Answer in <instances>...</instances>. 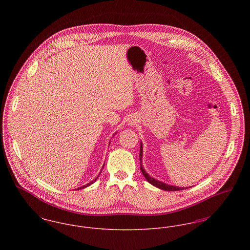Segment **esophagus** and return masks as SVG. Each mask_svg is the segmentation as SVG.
Here are the masks:
<instances>
[{
  "mask_svg": "<svg viewBox=\"0 0 250 250\" xmlns=\"http://www.w3.org/2000/svg\"><path fill=\"white\" fill-rule=\"evenodd\" d=\"M137 123H138V119L136 117H131L130 119L128 120V125L130 126L136 125Z\"/></svg>",
  "mask_w": 250,
  "mask_h": 250,
  "instance_id": "esophagus-1",
  "label": "esophagus"
}]
</instances>
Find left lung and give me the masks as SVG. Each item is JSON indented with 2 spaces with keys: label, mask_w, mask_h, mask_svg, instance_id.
I'll list each match as a JSON object with an SVG mask.
<instances>
[{
  "label": "left lung",
  "mask_w": 250,
  "mask_h": 250,
  "mask_svg": "<svg viewBox=\"0 0 250 250\" xmlns=\"http://www.w3.org/2000/svg\"><path fill=\"white\" fill-rule=\"evenodd\" d=\"M143 143L141 142V148H140V160H141V170L143 172V176L145 177V179L151 184L153 185L155 188H159V189H162V190L165 191H177V190H183V189H187L188 188H181V187H176V186H170V185H167L165 184L161 181H158L157 179H155L154 177H151L147 172L146 170L144 169V167L143 166ZM191 188V187H189Z\"/></svg>",
  "instance_id": "8db88e82"
}]
</instances>
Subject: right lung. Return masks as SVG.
<instances>
[{"label": "right lung", "mask_w": 250, "mask_h": 250, "mask_svg": "<svg viewBox=\"0 0 250 250\" xmlns=\"http://www.w3.org/2000/svg\"><path fill=\"white\" fill-rule=\"evenodd\" d=\"M116 133H117V132H115V133H114V135H115V134H116ZM114 135H113V136H114ZM104 165H105V164H104ZM104 165H103V167H104ZM103 167H102V168H103ZM101 171H102V169H101V170H100V172H99V174H98V176H97V177H96V178L94 179V180H93V181H91V182H89V183H88V184H86V185H85V186H83V187H81V188H77V189H78V190H80V189H83V188H87V187H89V186H91V185H92V184H94V183H95V181H96V179H97V178H98V177H99V175H100V173H101ZM77 189H75V190H77Z\"/></svg>", "instance_id": "1"}]
</instances>
